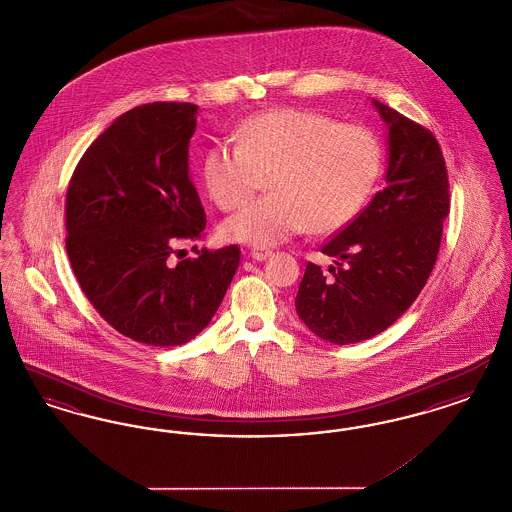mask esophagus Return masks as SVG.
<instances>
[{
	"label": "esophagus",
	"instance_id": "obj_1",
	"mask_svg": "<svg viewBox=\"0 0 512 512\" xmlns=\"http://www.w3.org/2000/svg\"><path fill=\"white\" fill-rule=\"evenodd\" d=\"M270 255H272V251H270V249H263V247H255V249H251V257H253L255 261H267Z\"/></svg>",
	"mask_w": 512,
	"mask_h": 512
}]
</instances>
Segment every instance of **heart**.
Masks as SVG:
<instances>
[{
  "label": "heart",
  "mask_w": 512,
  "mask_h": 512,
  "mask_svg": "<svg viewBox=\"0 0 512 512\" xmlns=\"http://www.w3.org/2000/svg\"><path fill=\"white\" fill-rule=\"evenodd\" d=\"M238 144L215 142L203 157L207 192L234 211L268 180L270 194L224 222L228 240L255 247L282 244L311 228L336 232L365 207L382 171L372 130L301 109H272L245 119Z\"/></svg>",
  "instance_id": "1"
}]
</instances>
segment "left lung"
I'll return each mask as SVG.
<instances>
[{
	"mask_svg": "<svg viewBox=\"0 0 512 512\" xmlns=\"http://www.w3.org/2000/svg\"><path fill=\"white\" fill-rule=\"evenodd\" d=\"M388 124L386 188L320 247L332 276L307 263L295 297L313 334L338 345L390 328L426 286L449 215V180L436 136L374 99Z\"/></svg>",
	"mask_w": 512,
	"mask_h": 512,
	"instance_id": "1",
	"label": "left lung"
}]
</instances>
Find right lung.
<instances>
[{"instance_id": "add662e5", "label": "right lung", "mask_w": 512, "mask_h": 512, "mask_svg": "<svg viewBox=\"0 0 512 512\" xmlns=\"http://www.w3.org/2000/svg\"><path fill=\"white\" fill-rule=\"evenodd\" d=\"M195 113L178 101L130 109L84 151L65 199V244L82 292L122 336L155 347L194 340L240 267L238 245L184 259L182 245L205 236L188 174Z\"/></svg>"}]
</instances>
